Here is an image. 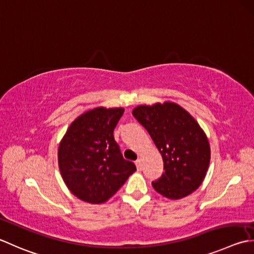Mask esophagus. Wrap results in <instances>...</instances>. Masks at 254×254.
I'll return each mask as SVG.
<instances>
[{"mask_svg":"<svg viewBox=\"0 0 254 254\" xmlns=\"http://www.w3.org/2000/svg\"><path fill=\"white\" fill-rule=\"evenodd\" d=\"M135 165H136V168H137L138 171L142 170L143 165H142V160H141V158H138V160L135 162Z\"/></svg>","mask_w":254,"mask_h":254,"instance_id":"1","label":"esophagus"}]
</instances>
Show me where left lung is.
<instances>
[{
  "label": "left lung",
  "instance_id": "obj_1",
  "mask_svg": "<svg viewBox=\"0 0 254 254\" xmlns=\"http://www.w3.org/2000/svg\"><path fill=\"white\" fill-rule=\"evenodd\" d=\"M133 117L146 128L160 151L164 173L153 188L172 200L190 195L205 180L210 163L206 133L190 112L171 101L137 106Z\"/></svg>",
  "mask_w": 254,
  "mask_h": 254
}]
</instances>
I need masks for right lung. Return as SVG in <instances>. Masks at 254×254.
<instances>
[{"mask_svg": "<svg viewBox=\"0 0 254 254\" xmlns=\"http://www.w3.org/2000/svg\"><path fill=\"white\" fill-rule=\"evenodd\" d=\"M123 108L98 107L69 126L58 147V166L71 193L82 201L103 203L136 171L124 160L113 130Z\"/></svg>", "mask_w": 254, "mask_h": 254, "instance_id": "right-lung-1", "label": "right lung"}]
</instances>
